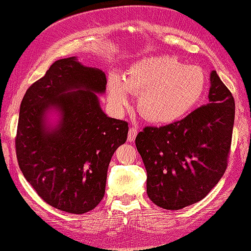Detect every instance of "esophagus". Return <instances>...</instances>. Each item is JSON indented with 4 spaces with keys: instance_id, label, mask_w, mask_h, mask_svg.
Here are the masks:
<instances>
[{
    "instance_id": "34e87169",
    "label": "esophagus",
    "mask_w": 251,
    "mask_h": 251,
    "mask_svg": "<svg viewBox=\"0 0 251 251\" xmlns=\"http://www.w3.org/2000/svg\"><path fill=\"white\" fill-rule=\"evenodd\" d=\"M136 134H138V131H136L135 127L129 128L128 129V135H127L128 141H134L135 138H136Z\"/></svg>"
}]
</instances>
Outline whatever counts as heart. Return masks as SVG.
I'll list each match as a JSON object with an SVG mask.
<instances>
[{
    "label": "heart",
    "mask_w": 251,
    "mask_h": 251,
    "mask_svg": "<svg viewBox=\"0 0 251 251\" xmlns=\"http://www.w3.org/2000/svg\"><path fill=\"white\" fill-rule=\"evenodd\" d=\"M204 72L184 66L175 56L158 55L138 60L124 78L111 76L109 98L116 107L127 104V91L139 94L138 111L155 125H166L183 118L199 102L205 91Z\"/></svg>",
    "instance_id": "b5f03b06"
}]
</instances>
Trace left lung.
<instances>
[{
	"label": "left lung",
	"instance_id": "1",
	"mask_svg": "<svg viewBox=\"0 0 251 251\" xmlns=\"http://www.w3.org/2000/svg\"><path fill=\"white\" fill-rule=\"evenodd\" d=\"M234 118L233 95L213 71L206 105L175 123L139 132L135 146L155 205L180 210L208 195L227 169Z\"/></svg>",
	"mask_w": 251,
	"mask_h": 251
}]
</instances>
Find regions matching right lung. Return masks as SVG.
<instances>
[{
	"label": "right lung",
	"mask_w": 251,
	"mask_h": 251,
	"mask_svg": "<svg viewBox=\"0 0 251 251\" xmlns=\"http://www.w3.org/2000/svg\"><path fill=\"white\" fill-rule=\"evenodd\" d=\"M105 85L100 69L84 67L75 56L60 59L21 103L18 166L38 196L58 210L82 214L100 204L111 157L127 139L128 123L100 109L96 93H104ZM50 107L59 110L62 120L49 131L45 115Z\"/></svg>",
	"instance_id": "add662e5"
}]
</instances>
